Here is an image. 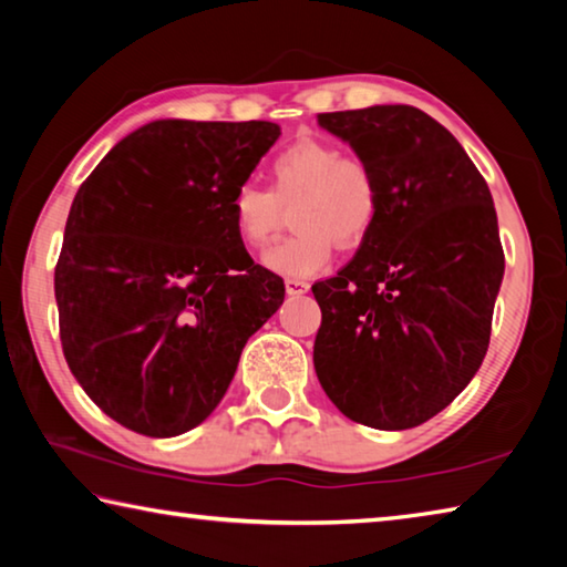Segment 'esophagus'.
I'll return each instance as SVG.
<instances>
[{
	"instance_id": "obj_1",
	"label": "esophagus",
	"mask_w": 567,
	"mask_h": 567,
	"mask_svg": "<svg viewBox=\"0 0 567 567\" xmlns=\"http://www.w3.org/2000/svg\"><path fill=\"white\" fill-rule=\"evenodd\" d=\"M285 290H287V295H305L307 290H310V282L295 280V277H287V280H285Z\"/></svg>"
}]
</instances>
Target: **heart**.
I'll return each instance as SVG.
<instances>
[{"instance_id": "b5f03b06", "label": "heart", "mask_w": 567, "mask_h": 567, "mask_svg": "<svg viewBox=\"0 0 567 567\" xmlns=\"http://www.w3.org/2000/svg\"><path fill=\"white\" fill-rule=\"evenodd\" d=\"M300 233L262 257L267 270L285 277H310L332 260L334 243L352 249L375 225L380 187L372 167L358 155L320 140H300L270 162V189L243 185L229 213L237 237L262 249L282 225V207H293Z\"/></svg>"}]
</instances>
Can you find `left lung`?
Instances as JSON below:
<instances>
[{
  "instance_id": "left-lung-1",
  "label": "left lung",
  "mask_w": 567,
  "mask_h": 567,
  "mask_svg": "<svg viewBox=\"0 0 567 567\" xmlns=\"http://www.w3.org/2000/svg\"><path fill=\"white\" fill-rule=\"evenodd\" d=\"M372 167L375 225L330 280L315 372L344 417L408 430L445 410L483 364L505 255L487 182L443 124L410 104L318 114Z\"/></svg>"
}]
</instances>
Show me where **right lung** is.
I'll list each match as a JSON object with an SVG mask.
<instances>
[{
    "instance_id": "1",
    "label": "right lung",
    "mask_w": 567,
    "mask_h": 567,
    "mask_svg": "<svg viewBox=\"0 0 567 567\" xmlns=\"http://www.w3.org/2000/svg\"><path fill=\"white\" fill-rule=\"evenodd\" d=\"M280 127L157 120L76 189L54 267L66 364L104 415L147 437L197 427L285 282L255 265L229 203Z\"/></svg>"
}]
</instances>
